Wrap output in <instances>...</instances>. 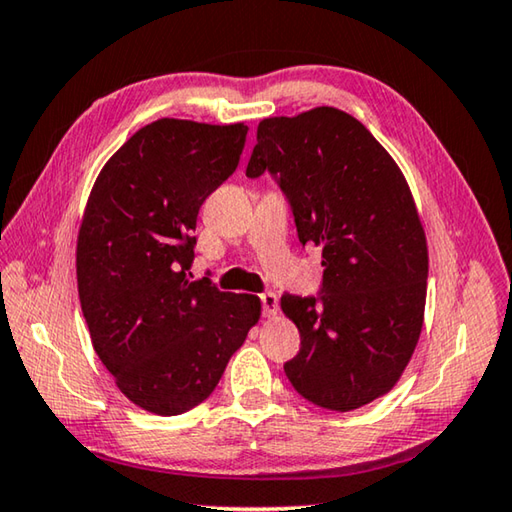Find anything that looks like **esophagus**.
<instances>
[{
  "label": "esophagus",
  "instance_id": "obj_1",
  "mask_svg": "<svg viewBox=\"0 0 512 512\" xmlns=\"http://www.w3.org/2000/svg\"><path fill=\"white\" fill-rule=\"evenodd\" d=\"M259 300H262L264 316H275L277 314V296H275V293H271V291L259 293Z\"/></svg>",
  "mask_w": 512,
  "mask_h": 512
}]
</instances>
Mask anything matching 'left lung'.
<instances>
[{
	"label": "left lung",
	"mask_w": 512,
	"mask_h": 512,
	"mask_svg": "<svg viewBox=\"0 0 512 512\" xmlns=\"http://www.w3.org/2000/svg\"><path fill=\"white\" fill-rule=\"evenodd\" d=\"M262 173L325 266L318 296H282L300 332L284 372L311 404L359 409L391 391L420 339L429 257L411 189L368 128L329 106L259 121L246 176Z\"/></svg>",
	"instance_id": "left-lung-1"
}]
</instances>
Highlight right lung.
Masks as SVG:
<instances>
[{"label":"right lung","instance_id":"add662e5","mask_svg":"<svg viewBox=\"0 0 512 512\" xmlns=\"http://www.w3.org/2000/svg\"><path fill=\"white\" fill-rule=\"evenodd\" d=\"M248 126L158 119L101 169L85 205L76 280L94 352L155 415L201 404L259 320L257 296L192 282L196 216L235 173Z\"/></svg>","mask_w":512,"mask_h":512}]
</instances>
